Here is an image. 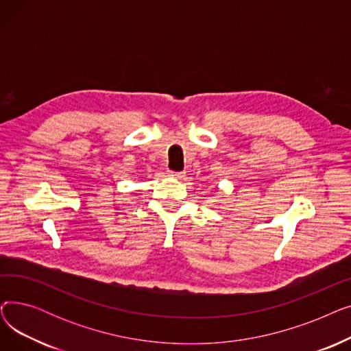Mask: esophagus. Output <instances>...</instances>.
Segmentation results:
<instances>
[{"label": "esophagus", "instance_id": "obj_1", "mask_svg": "<svg viewBox=\"0 0 351 351\" xmlns=\"http://www.w3.org/2000/svg\"><path fill=\"white\" fill-rule=\"evenodd\" d=\"M168 175L172 176V178H176V179H180L183 176V172H175V171H168Z\"/></svg>", "mask_w": 351, "mask_h": 351}]
</instances>
